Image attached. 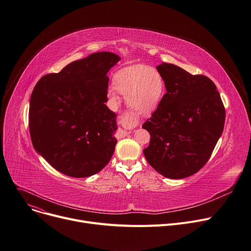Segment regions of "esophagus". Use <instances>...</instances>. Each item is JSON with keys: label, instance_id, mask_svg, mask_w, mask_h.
Wrapping results in <instances>:
<instances>
[{"label": "esophagus", "instance_id": "1", "mask_svg": "<svg viewBox=\"0 0 251 251\" xmlns=\"http://www.w3.org/2000/svg\"><path fill=\"white\" fill-rule=\"evenodd\" d=\"M119 120H120V123L123 124V125H129V124L132 125V126L138 125V120L136 118H134L133 116L127 114V113L121 115ZM129 132H130V130H122V135L126 136Z\"/></svg>", "mask_w": 251, "mask_h": 251}]
</instances>
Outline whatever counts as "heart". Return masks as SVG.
Returning <instances> with one entry per match:
<instances>
[{"label":"heart","instance_id":"1","mask_svg":"<svg viewBox=\"0 0 251 251\" xmlns=\"http://www.w3.org/2000/svg\"><path fill=\"white\" fill-rule=\"evenodd\" d=\"M114 86L107 89V97L113 104L119 102V93L126 97L129 108L138 115L153 113L164 95L162 75L146 65H133L114 75Z\"/></svg>","mask_w":251,"mask_h":251}]
</instances>
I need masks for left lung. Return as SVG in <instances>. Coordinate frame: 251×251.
I'll return each mask as SVG.
<instances>
[{
	"mask_svg": "<svg viewBox=\"0 0 251 251\" xmlns=\"http://www.w3.org/2000/svg\"><path fill=\"white\" fill-rule=\"evenodd\" d=\"M156 69L166 93L142 126L150 134L143 152L163 176L183 178L198 173L212 155L223 132L225 108L208 76L165 62Z\"/></svg>",
	"mask_w": 251,
	"mask_h": 251,
	"instance_id": "8db88e82",
	"label": "left lung"
}]
</instances>
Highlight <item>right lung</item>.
Masks as SVG:
<instances>
[{
    "instance_id": "right-lung-1",
    "label": "right lung",
    "mask_w": 251,
    "mask_h": 251,
    "mask_svg": "<svg viewBox=\"0 0 251 251\" xmlns=\"http://www.w3.org/2000/svg\"><path fill=\"white\" fill-rule=\"evenodd\" d=\"M119 59L112 52L93 53L43 75L33 89L28 118L32 144L65 176L96 175L114 153L116 114L105 103L107 73Z\"/></svg>"
}]
</instances>
